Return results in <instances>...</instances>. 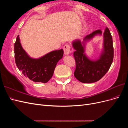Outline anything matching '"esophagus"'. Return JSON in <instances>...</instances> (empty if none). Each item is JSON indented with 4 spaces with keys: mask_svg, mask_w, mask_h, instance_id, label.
I'll list each match as a JSON object with an SVG mask.
<instances>
[{
    "mask_svg": "<svg viewBox=\"0 0 128 128\" xmlns=\"http://www.w3.org/2000/svg\"><path fill=\"white\" fill-rule=\"evenodd\" d=\"M70 49L71 47L70 46L69 44H66L64 47V53L66 55H68L70 52Z\"/></svg>",
    "mask_w": 128,
    "mask_h": 128,
    "instance_id": "obj_1",
    "label": "esophagus"
}]
</instances>
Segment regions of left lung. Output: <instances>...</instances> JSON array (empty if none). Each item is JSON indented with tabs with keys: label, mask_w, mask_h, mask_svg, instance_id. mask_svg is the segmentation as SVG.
<instances>
[{
	"label": "left lung",
	"mask_w": 128,
	"mask_h": 128,
	"mask_svg": "<svg viewBox=\"0 0 128 128\" xmlns=\"http://www.w3.org/2000/svg\"><path fill=\"white\" fill-rule=\"evenodd\" d=\"M102 34L101 30H96L85 37L82 42L80 40L72 42V46L75 50L74 56L76 61L74 76L80 82L91 83L98 81L106 74L113 62V39L107 27L103 33V48L98 59L91 60L85 53L86 42L96 36L102 35Z\"/></svg>",
	"instance_id": "obj_1"
}]
</instances>
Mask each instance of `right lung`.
I'll return each mask as SVG.
<instances>
[{"instance_id": "right-lung-1", "label": "right lung", "mask_w": 128, "mask_h": 128, "mask_svg": "<svg viewBox=\"0 0 128 128\" xmlns=\"http://www.w3.org/2000/svg\"><path fill=\"white\" fill-rule=\"evenodd\" d=\"M14 54L16 66L25 77L34 82L46 83L52 78L58 62L62 58L64 50H55L34 59L22 48L18 35L14 44Z\"/></svg>"}]
</instances>
